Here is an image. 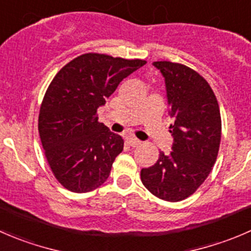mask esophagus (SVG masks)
Listing matches in <instances>:
<instances>
[{
    "label": "esophagus",
    "instance_id": "esophagus-1",
    "mask_svg": "<svg viewBox=\"0 0 251 251\" xmlns=\"http://www.w3.org/2000/svg\"><path fill=\"white\" fill-rule=\"evenodd\" d=\"M126 143H128V145L133 146V148H136V146L140 145L141 141L138 140L136 138H126Z\"/></svg>",
    "mask_w": 251,
    "mask_h": 251
}]
</instances>
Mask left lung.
<instances>
[{
    "mask_svg": "<svg viewBox=\"0 0 251 251\" xmlns=\"http://www.w3.org/2000/svg\"><path fill=\"white\" fill-rule=\"evenodd\" d=\"M166 81L173 125L171 153L160 152L140 172L144 187L166 201L177 202L197 192L212 171L221 143V113L210 84L198 72L170 61L153 62Z\"/></svg>",
    "mask_w": 251,
    "mask_h": 251,
    "instance_id": "obj_1",
    "label": "left lung"
}]
</instances>
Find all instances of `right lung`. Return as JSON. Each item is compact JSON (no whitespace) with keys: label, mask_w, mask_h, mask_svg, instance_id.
Masks as SVG:
<instances>
[{"label":"right lung","mask_w":251,"mask_h":251,"mask_svg":"<svg viewBox=\"0 0 251 251\" xmlns=\"http://www.w3.org/2000/svg\"><path fill=\"white\" fill-rule=\"evenodd\" d=\"M145 63L90 52L72 59L52 79L38 128L47 163L66 189L88 193L106 182L125 141L99 122L98 108Z\"/></svg>","instance_id":"right-lung-1"}]
</instances>
